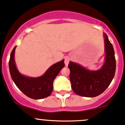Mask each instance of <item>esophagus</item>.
I'll return each mask as SVG.
<instances>
[{"instance_id": "1", "label": "esophagus", "mask_w": 125, "mask_h": 125, "mask_svg": "<svg viewBox=\"0 0 125 125\" xmlns=\"http://www.w3.org/2000/svg\"><path fill=\"white\" fill-rule=\"evenodd\" d=\"M70 60V57H66L65 58V66H68V63H69Z\"/></svg>"}]
</instances>
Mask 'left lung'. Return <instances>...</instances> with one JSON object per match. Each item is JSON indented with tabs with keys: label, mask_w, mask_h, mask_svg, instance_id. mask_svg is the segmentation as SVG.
I'll return each mask as SVG.
<instances>
[{
	"label": "left lung",
	"mask_w": 125,
	"mask_h": 125,
	"mask_svg": "<svg viewBox=\"0 0 125 125\" xmlns=\"http://www.w3.org/2000/svg\"><path fill=\"white\" fill-rule=\"evenodd\" d=\"M105 62L98 70H90L80 64L70 62V79L73 91L77 95L93 97L102 94L110 85L115 75L116 60L112 44L104 33Z\"/></svg>",
	"instance_id": "8db88e82"
}]
</instances>
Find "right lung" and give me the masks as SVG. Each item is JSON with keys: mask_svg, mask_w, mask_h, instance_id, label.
I'll use <instances>...</instances> for the list:
<instances>
[{"mask_svg": "<svg viewBox=\"0 0 125 125\" xmlns=\"http://www.w3.org/2000/svg\"><path fill=\"white\" fill-rule=\"evenodd\" d=\"M16 46L12 50L9 60V70L13 81L18 89L26 96L33 99H41L49 96L53 90V82L65 66L64 60L53 64L41 76L29 77L21 74L15 61Z\"/></svg>", "mask_w": 125, "mask_h": 125, "instance_id": "add662e5", "label": "right lung"}]
</instances>
